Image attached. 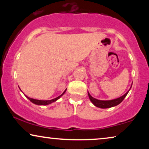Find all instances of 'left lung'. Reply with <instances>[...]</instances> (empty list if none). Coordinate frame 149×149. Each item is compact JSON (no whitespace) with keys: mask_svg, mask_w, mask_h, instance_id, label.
Listing matches in <instances>:
<instances>
[{"mask_svg":"<svg viewBox=\"0 0 149 149\" xmlns=\"http://www.w3.org/2000/svg\"><path fill=\"white\" fill-rule=\"evenodd\" d=\"M130 88H131V87H130ZM129 91H127V92H126L123 95H122V96L118 97V98L111 100H97L91 96V95L89 94V92H88V95L91 102L95 106V107L100 108V109H108V108L113 107L118 104H119L121 103V102L123 100L124 98L126 97V95H127Z\"/></svg>","mask_w":149,"mask_h":149,"instance_id":"left-lung-1","label":"left lung"}]
</instances>
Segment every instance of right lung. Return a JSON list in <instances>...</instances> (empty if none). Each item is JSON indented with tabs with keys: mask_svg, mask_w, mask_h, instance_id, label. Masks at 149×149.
<instances>
[{
	"mask_svg": "<svg viewBox=\"0 0 149 149\" xmlns=\"http://www.w3.org/2000/svg\"><path fill=\"white\" fill-rule=\"evenodd\" d=\"M66 89L65 90L64 92H63L62 94H61L60 96L56 97V98L54 99H52V100H36V99H33V98H31V97H29L28 96H26V97L31 102L35 104H37V105H48V104H52L53 102H56V100H58L60 98V97L62 96V95H64V93L66 92Z\"/></svg>",
	"mask_w": 149,
	"mask_h": 149,
	"instance_id": "1",
	"label": "right lung"
}]
</instances>
